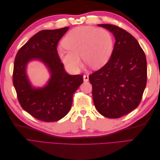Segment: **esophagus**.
Returning a JSON list of instances; mask_svg holds the SVG:
<instances>
[{
  "instance_id": "34e87169",
  "label": "esophagus",
  "mask_w": 160,
  "mask_h": 160,
  "mask_svg": "<svg viewBox=\"0 0 160 160\" xmlns=\"http://www.w3.org/2000/svg\"><path fill=\"white\" fill-rule=\"evenodd\" d=\"M83 81L85 82H88L89 81V75H83Z\"/></svg>"
}]
</instances>
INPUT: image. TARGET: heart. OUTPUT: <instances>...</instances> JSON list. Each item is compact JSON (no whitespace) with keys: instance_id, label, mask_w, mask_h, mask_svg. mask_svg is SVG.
<instances>
[{"instance_id":"b5f03b06","label":"heart","mask_w":160,"mask_h":160,"mask_svg":"<svg viewBox=\"0 0 160 160\" xmlns=\"http://www.w3.org/2000/svg\"><path fill=\"white\" fill-rule=\"evenodd\" d=\"M65 49L59 51V56L67 69L78 71L82 66L80 56L94 69L107 63L113 52L111 33L103 28L82 26L71 30L62 40Z\"/></svg>"}]
</instances>
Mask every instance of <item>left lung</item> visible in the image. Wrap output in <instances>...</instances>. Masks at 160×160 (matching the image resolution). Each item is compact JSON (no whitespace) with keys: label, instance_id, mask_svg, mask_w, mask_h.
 I'll return each instance as SVG.
<instances>
[{"label":"left lung","instance_id":"8db88e82","mask_svg":"<svg viewBox=\"0 0 160 160\" xmlns=\"http://www.w3.org/2000/svg\"><path fill=\"white\" fill-rule=\"evenodd\" d=\"M113 34L115 42L110 59L89 76L93 102L104 117L116 119L136 108L147 83V61L139 42L114 25L101 24Z\"/></svg>","mask_w":160,"mask_h":160}]
</instances>
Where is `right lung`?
Segmentation results:
<instances>
[{"instance_id": "obj_1", "label": "right lung", "mask_w": 160, "mask_h": 160, "mask_svg": "<svg viewBox=\"0 0 160 160\" xmlns=\"http://www.w3.org/2000/svg\"><path fill=\"white\" fill-rule=\"evenodd\" d=\"M69 28L37 32L18 50L14 59L12 82L19 103L42 122H57L64 118L71 108L72 95L83 82V75L67 73L58 55V42ZM32 59L44 62L51 72L48 84L42 88H32L26 76V64Z\"/></svg>"}]
</instances>
